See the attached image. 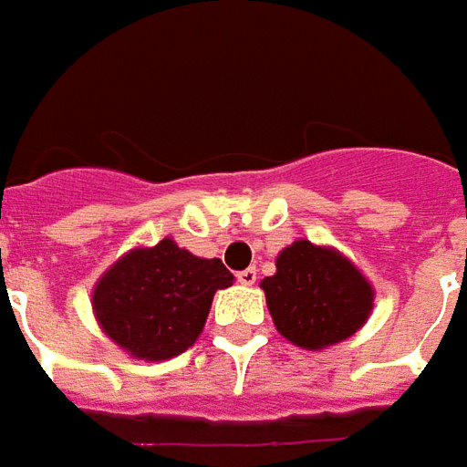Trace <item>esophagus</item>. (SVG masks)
I'll list each match as a JSON object with an SVG mask.
<instances>
[{
    "label": "esophagus",
    "mask_w": 467,
    "mask_h": 467,
    "mask_svg": "<svg viewBox=\"0 0 467 467\" xmlns=\"http://www.w3.org/2000/svg\"><path fill=\"white\" fill-rule=\"evenodd\" d=\"M237 281H240L242 285H254L256 284V269H254V266H249V269L240 271V274H237Z\"/></svg>",
    "instance_id": "34e87169"
}]
</instances>
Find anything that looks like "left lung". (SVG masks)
<instances>
[{
    "mask_svg": "<svg viewBox=\"0 0 467 467\" xmlns=\"http://www.w3.org/2000/svg\"><path fill=\"white\" fill-rule=\"evenodd\" d=\"M278 334L322 351L354 337L373 312L376 291L339 249L296 240L276 256V274L262 281Z\"/></svg>",
    "mask_w": 467,
    "mask_h": 467,
    "instance_id": "left-lung-1",
    "label": "left lung"
}]
</instances>
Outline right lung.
I'll use <instances>...</instances> for the list:
<instances>
[{"instance_id":"obj_1","label":"right lung","mask_w":467,"mask_h":467,"mask_svg":"<svg viewBox=\"0 0 467 467\" xmlns=\"http://www.w3.org/2000/svg\"><path fill=\"white\" fill-rule=\"evenodd\" d=\"M234 276L220 259H201L164 237L133 247L99 276L91 310L101 332L140 361H167L193 347L215 291Z\"/></svg>"}]
</instances>
